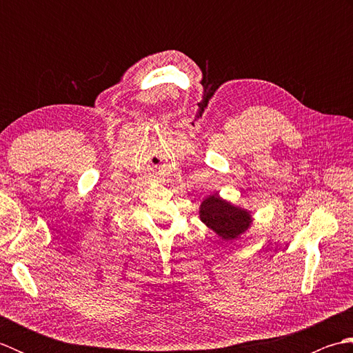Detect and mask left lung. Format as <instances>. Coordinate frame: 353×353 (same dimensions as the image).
Segmentation results:
<instances>
[{"mask_svg":"<svg viewBox=\"0 0 353 353\" xmlns=\"http://www.w3.org/2000/svg\"><path fill=\"white\" fill-rule=\"evenodd\" d=\"M200 219L223 239H235L249 229L252 219L241 208L232 206L216 196H209L200 206Z\"/></svg>","mask_w":353,"mask_h":353,"instance_id":"obj_1","label":"left lung"}]
</instances>
